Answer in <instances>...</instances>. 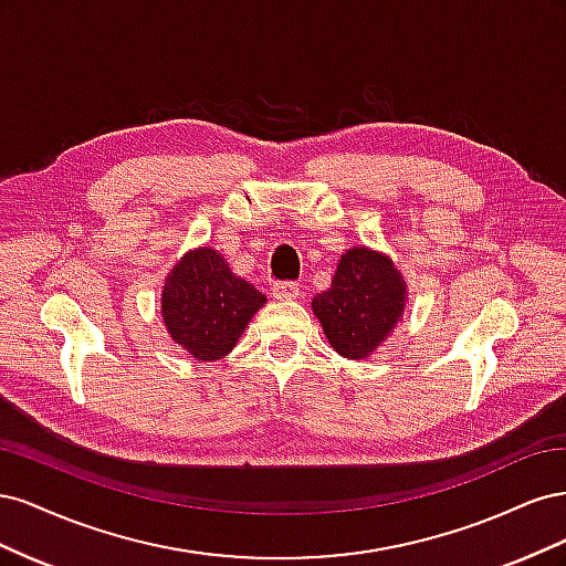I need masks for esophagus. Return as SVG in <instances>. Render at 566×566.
Returning a JSON list of instances; mask_svg holds the SVG:
<instances>
[{"label": "esophagus", "instance_id": "34e87169", "mask_svg": "<svg viewBox=\"0 0 566 566\" xmlns=\"http://www.w3.org/2000/svg\"><path fill=\"white\" fill-rule=\"evenodd\" d=\"M271 295L276 297V300H281V302L297 300V297H300V285H297V283H290V281L273 283V287H271Z\"/></svg>", "mask_w": 566, "mask_h": 566}]
</instances>
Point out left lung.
I'll return each instance as SVG.
<instances>
[{"label":"left lung","mask_w":566,"mask_h":566,"mask_svg":"<svg viewBox=\"0 0 566 566\" xmlns=\"http://www.w3.org/2000/svg\"><path fill=\"white\" fill-rule=\"evenodd\" d=\"M408 285L391 256L366 245L342 252L331 287L312 300L331 347L352 361H361L403 321Z\"/></svg>","instance_id":"left-lung-1"}]
</instances>
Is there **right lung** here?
Here are the masks:
<instances>
[{
    "instance_id": "obj_1",
    "label": "right lung",
    "mask_w": 566,
    "mask_h": 566,
    "mask_svg": "<svg viewBox=\"0 0 566 566\" xmlns=\"http://www.w3.org/2000/svg\"><path fill=\"white\" fill-rule=\"evenodd\" d=\"M266 304L252 283L235 276L224 254L202 245L169 269L160 293L167 335L200 364L224 358Z\"/></svg>"
}]
</instances>
